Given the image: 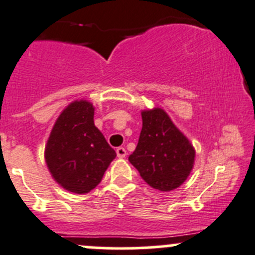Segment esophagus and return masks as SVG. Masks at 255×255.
<instances>
[{"instance_id": "esophagus-1", "label": "esophagus", "mask_w": 255, "mask_h": 255, "mask_svg": "<svg viewBox=\"0 0 255 255\" xmlns=\"http://www.w3.org/2000/svg\"><path fill=\"white\" fill-rule=\"evenodd\" d=\"M116 153H117V155L120 158H125L126 155H127V150H126L123 147H118L117 149H116Z\"/></svg>"}]
</instances>
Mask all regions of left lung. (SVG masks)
I'll return each mask as SVG.
<instances>
[{"mask_svg": "<svg viewBox=\"0 0 255 255\" xmlns=\"http://www.w3.org/2000/svg\"><path fill=\"white\" fill-rule=\"evenodd\" d=\"M142 122L138 144L128 159L152 188L175 189L190 174L196 150L162 108L142 111Z\"/></svg>", "mask_w": 255, "mask_h": 255, "instance_id": "obj_1", "label": "left lung"}]
</instances>
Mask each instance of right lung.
<instances>
[{"instance_id": "right-lung-1", "label": "right lung", "mask_w": 255, "mask_h": 255, "mask_svg": "<svg viewBox=\"0 0 255 255\" xmlns=\"http://www.w3.org/2000/svg\"><path fill=\"white\" fill-rule=\"evenodd\" d=\"M93 116L95 107L88 101L70 103L57 118L44 149L53 179L76 194L97 187L117 155L95 126Z\"/></svg>"}]
</instances>
